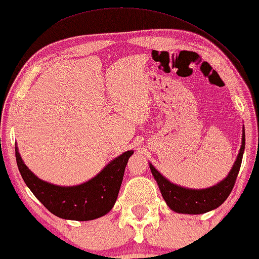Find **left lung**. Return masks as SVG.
Masks as SVG:
<instances>
[{"label": "left lung", "mask_w": 259, "mask_h": 259, "mask_svg": "<svg viewBox=\"0 0 259 259\" xmlns=\"http://www.w3.org/2000/svg\"><path fill=\"white\" fill-rule=\"evenodd\" d=\"M244 149H245V130L243 128L242 145H240L239 154L230 172L220 183L206 189H187L180 187V185L167 181L163 175H161V172H158L155 169V166L151 163L149 165H150L151 172L157 182L163 198L171 210L176 211L178 213H205L207 211H211L222 205L230 195L236 180H237L240 164H242Z\"/></svg>", "instance_id": "1"}]
</instances>
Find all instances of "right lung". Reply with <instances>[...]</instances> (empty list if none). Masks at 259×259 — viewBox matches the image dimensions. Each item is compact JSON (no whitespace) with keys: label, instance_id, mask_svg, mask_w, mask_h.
I'll use <instances>...</instances> for the list:
<instances>
[{"label":"right lung","instance_id":"obj_1","mask_svg":"<svg viewBox=\"0 0 259 259\" xmlns=\"http://www.w3.org/2000/svg\"><path fill=\"white\" fill-rule=\"evenodd\" d=\"M133 150L123 152L97 176L74 187H60L45 182L31 172L22 161L19 149L15 156L20 174L35 197L55 216L71 221H92L107 214L117 199L124 170Z\"/></svg>","mask_w":259,"mask_h":259}]
</instances>
